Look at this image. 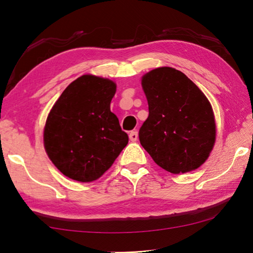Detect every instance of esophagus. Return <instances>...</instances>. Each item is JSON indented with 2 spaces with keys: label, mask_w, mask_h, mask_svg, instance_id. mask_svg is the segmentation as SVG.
<instances>
[{
  "label": "esophagus",
  "mask_w": 253,
  "mask_h": 253,
  "mask_svg": "<svg viewBox=\"0 0 253 253\" xmlns=\"http://www.w3.org/2000/svg\"><path fill=\"white\" fill-rule=\"evenodd\" d=\"M129 139H130V141H132V142L137 141V139H138V131H137V130L130 131V133H129Z\"/></svg>",
  "instance_id": "obj_1"
}]
</instances>
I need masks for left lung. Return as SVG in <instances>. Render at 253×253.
I'll return each mask as SVG.
<instances>
[{
    "mask_svg": "<svg viewBox=\"0 0 253 253\" xmlns=\"http://www.w3.org/2000/svg\"><path fill=\"white\" fill-rule=\"evenodd\" d=\"M141 84L149 116L139 140L160 168L173 174L197 169L215 142L212 106L184 73L160 67L147 73Z\"/></svg>",
    "mask_w": 253,
    "mask_h": 253,
    "instance_id": "1",
    "label": "left lung"
}]
</instances>
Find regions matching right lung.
<instances>
[{"label": "right lung", "instance_id": "add662e5", "mask_svg": "<svg viewBox=\"0 0 253 253\" xmlns=\"http://www.w3.org/2000/svg\"><path fill=\"white\" fill-rule=\"evenodd\" d=\"M115 92L112 80L84 75L63 91L47 115L45 151L68 178H100L127 146L128 135L110 109Z\"/></svg>", "mask_w": 253, "mask_h": 253}]
</instances>
